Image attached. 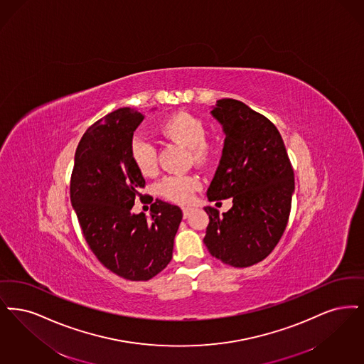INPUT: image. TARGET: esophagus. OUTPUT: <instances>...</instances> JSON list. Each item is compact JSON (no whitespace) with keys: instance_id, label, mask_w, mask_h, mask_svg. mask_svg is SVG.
Instances as JSON below:
<instances>
[{"instance_id":"34e87169","label":"esophagus","mask_w":364,"mask_h":364,"mask_svg":"<svg viewBox=\"0 0 364 364\" xmlns=\"http://www.w3.org/2000/svg\"><path fill=\"white\" fill-rule=\"evenodd\" d=\"M191 210H193V209H191L190 206H183V208H182V212H183V218H185V219L189 218Z\"/></svg>"}]
</instances>
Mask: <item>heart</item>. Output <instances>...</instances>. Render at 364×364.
Wrapping results in <instances>:
<instances>
[{
    "label": "heart",
    "mask_w": 364,
    "mask_h": 364,
    "mask_svg": "<svg viewBox=\"0 0 364 364\" xmlns=\"http://www.w3.org/2000/svg\"><path fill=\"white\" fill-rule=\"evenodd\" d=\"M205 132L204 121L186 111H176L164 117L155 127L159 139L186 146L188 158L198 166L209 163L216 154V144L206 137ZM130 158L140 174L149 176L158 171L156 149L141 137H134L130 142ZM200 188L201 181L198 175L173 174L164 176L156 190L166 200L188 204Z\"/></svg>",
    "instance_id": "b5f03b06"
}]
</instances>
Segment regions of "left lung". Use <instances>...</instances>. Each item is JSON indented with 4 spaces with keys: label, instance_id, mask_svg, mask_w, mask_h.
I'll return each instance as SVG.
<instances>
[{
    "label": "left lung",
    "instance_id": "obj_1",
    "mask_svg": "<svg viewBox=\"0 0 364 364\" xmlns=\"http://www.w3.org/2000/svg\"><path fill=\"white\" fill-rule=\"evenodd\" d=\"M212 115L225 133L222 160L208 200L231 198L223 213L206 206L209 253L234 268H247L273 252L291 212L294 170L280 132L268 118L235 99H220Z\"/></svg>",
    "mask_w": 364,
    "mask_h": 364
}]
</instances>
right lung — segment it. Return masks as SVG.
I'll return each instance as SVG.
<instances>
[{"mask_svg":"<svg viewBox=\"0 0 364 364\" xmlns=\"http://www.w3.org/2000/svg\"><path fill=\"white\" fill-rule=\"evenodd\" d=\"M144 114L118 109L96 121L80 140L70 176V201L82 235L102 265L132 282H146L173 258L182 210L156 198L151 220L130 210L145 179L130 158Z\"/></svg>","mask_w":364,"mask_h":364,"instance_id":"add662e5","label":"right lung"}]
</instances>
